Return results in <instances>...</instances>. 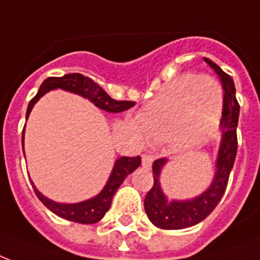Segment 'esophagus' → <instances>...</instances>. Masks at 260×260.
Segmentation results:
<instances>
[{
    "label": "esophagus",
    "instance_id": "obj_1",
    "mask_svg": "<svg viewBox=\"0 0 260 260\" xmlns=\"http://www.w3.org/2000/svg\"><path fill=\"white\" fill-rule=\"evenodd\" d=\"M152 156H148V154H144V156H142V167L146 168V170H149V168L152 167Z\"/></svg>",
    "mask_w": 260,
    "mask_h": 260
}]
</instances>
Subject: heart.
Here are the masks:
<instances>
[{
  "label": "heart",
  "instance_id": "obj_1",
  "mask_svg": "<svg viewBox=\"0 0 260 260\" xmlns=\"http://www.w3.org/2000/svg\"><path fill=\"white\" fill-rule=\"evenodd\" d=\"M222 107V92L214 78L184 74L171 82L142 116L130 119L138 138L170 141L175 152L202 144L216 126Z\"/></svg>",
  "mask_w": 260,
  "mask_h": 260
}]
</instances>
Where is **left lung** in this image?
<instances>
[{"label": "left lung", "instance_id": "8db88e82", "mask_svg": "<svg viewBox=\"0 0 260 260\" xmlns=\"http://www.w3.org/2000/svg\"><path fill=\"white\" fill-rule=\"evenodd\" d=\"M205 61L220 76L224 88V108L220 122V146L217 153L216 172L210 186L199 195L190 199H170L161 188V172L167 166V158L153 162V187L145 197V212L153 225L161 229H184L203 221L222 198L229 174L235 164L237 153L236 128L240 106L236 100V89L232 77L210 59Z\"/></svg>", "mask_w": 260, "mask_h": 260}]
</instances>
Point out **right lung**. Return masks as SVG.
Segmentation results:
<instances>
[{
	"mask_svg": "<svg viewBox=\"0 0 260 260\" xmlns=\"http://www.w3.org/2000/svg\"><path fill=\"white\" fill-rule=\"evenodd\" d=\"M55 89H63L66 92H72L74 94H80L81 98L88 99L90 103H93L94 106L103 111L112 112V114H118V112H123L133 107L136 103L133 102H118L110 98L106 90H103V88L92 81L89 77H85L80 73H72L65 74L62 77H48L43 81V84L40 85L38 93L34 99H32L29 104H28L27 114L25 118L28 119V116L31 114L32 108L35 106L38 100L42 96L50 92V90ZM24 132H25V126L23 130V138H21V144L24 146ZM25 156V153H24ZM141 166V157H119L116 158L112 167L111 174L108 178L106 186L103 187V190L99 192L98 195H94L92 198L81 201V202L76 203H61L55 202L53 199L44 197L40 192L34 182L31 180L32 187L35 190L36 197L40 199V202L43 203L44 206L50 209L54 214H57L61 218L65 220L73 221V222H78V224H94L104 217V214L108 212V209L111 206L112 198L115 195L116 190L119 188L120 184L123 183V180L127 178L128 175L134 172V171Z\"/></svg>",
	"mask_w": 260,
	"mask_h": 260,
	"instance_id": "obj_1",
	"label": "right lung"
}]
</instances>
